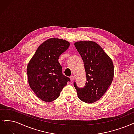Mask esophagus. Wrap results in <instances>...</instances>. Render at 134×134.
Masks as SVG:
<instances>
[{
	"label": "esophagus",
	"instance_id": "esophagus-1",
	"mask_svg": "<svg viewBox=\"0 0 134 134\" xmlns=\"http://www.w3.org/2000/svg\"><path fill=\"white\" fill-rule=\"evenodd\" d=\"M70 79H71V81L72 82V81H74V80H75V77H74L73 76H71L70 77Z\"/></svg>",
	"mask_w": 134,
	"mask_h": 134
}]
</instances>
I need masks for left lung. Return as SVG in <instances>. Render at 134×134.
<instances>
[{
    "mask_svg": "<svg viewBox=\"0 0 134 134\" xmlns=\"http://www.w3.org/2000/svg\"><path fill=\"white\" fill-rule=\"evenodd\" d=\"M75 46L83 59L87 82L82 88H79L74 82V87L82 102H96L111 85L114 77L113 63L103 48L94 42H76Z\"/></svg>",
    "mask_w": 134,
    "mask_h": 134,
    "instance_id": "1",
    "label": "left lung"
}]
</instances>
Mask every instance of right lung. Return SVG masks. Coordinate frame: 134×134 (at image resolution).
<instances>
[{"mask_svg": "<svg viewBox=\"0 0 134 134\" xmlns=\"http://www.w3.org/2000/svg\"><path fill=\"white\" fill-rule=\"evenodd\" d=\"M70 43L62 39L51 38L40 46L27 67L29 86L37 97L44 102L57 99L70 79L63 75L58 62L61 54Z\"/></svg>", "mask_w": 134, "mask_h": 134, "instance_id": "add662e5", "label": "right lung"}]
</instances>
